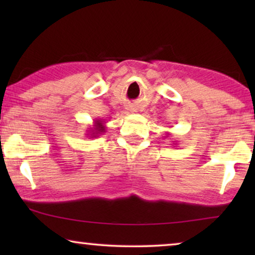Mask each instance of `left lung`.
<instances>
[{
  "instance_id": "1",
  "label": "left lung",
  "mask_w": 255,
  "mask_h": 255,
  "mask_svg": "<svg viewBox=\"0 0 255 255\" xmlns=\"http://www.w3.org/2000/svg\"><path fill=\"white\" fill-rule=\"evenodd\" d=\"M169 134H170V133H167V134H166V135H167V137H168V135H169Z\"/></svg>"
}]
</instances>
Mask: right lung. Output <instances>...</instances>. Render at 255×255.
<instances>
[{"instance_id":"obj_1","label":"right lung","mask_w":255,"mask_h":255,"mask_svg":"<svg viewBox=\"0 0 255 255\" xmlns=\"http://www.w3.org/2000/svg\"><path fill=\"white\" fill-rule=\"evenodd\" d=\"M89 130L87 131L88 132V137H90V138H97L99 137L100 134H102V133H104V132H106V127H104V122L103 121H101V120H95L94 121V125H93V128H88Z\"/></svg>"}]
</instances>
